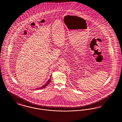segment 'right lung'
I'll list each match as a JSON object with an SVG mask.
<instances>
[{
	"mask_svg": "<svg viewBox=\"0 0 122 122\" xmlns=\"http://www.w3.org/2000/svg\"><path fill=\"white\" fill-rule=\"evenodd\" d=\"M51 77H50V79H49V80L48 81L46 82V83L44 85H43V86H41V87H40V88H36V89L37 90H38V89H43V88H45V87H46V86L50 83V81H51Z\"/></svg>",
	"mask_w": 122,
	"mask_h": 122,
	"instance_id": "add662e5",
	"label": "right lung"
}]
</instances>
